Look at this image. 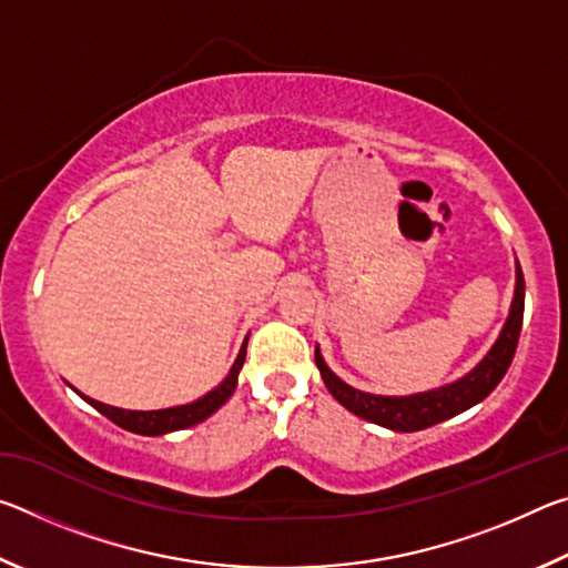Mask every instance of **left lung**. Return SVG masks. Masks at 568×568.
<instances>
[{
  "label": "left lung",
  "mask_w": 568,
  "mask_h": 568,
  "mask_svg": "<svg viewBox=\"0 0 568 568\" xmlns=\"http://www.w3.org/2000/svg\"><path fill=\"white\" fill-rule=\"evenodd\" d=\"M521 323L524 273L521 267H516V295L501 335H498V341L494 343V348L488 351L486 358L456 383H448V386L436 390L413 393V396H373V393L355 390L348 383H343L328 365L323 363L318 351H315V365H318L325 388L333 393V398L338 400L341 406H345L351 413H355V416H361L365 420L378 423V426L410 434V430H423L428 426H436V423L446 418H454L466 408L476 406L478 400H484L488 393L501 383L508 365L514 361L518 335H521Z\"/></svg>",
  "instance_id": "1"
}]
</instances>
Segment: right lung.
<instances>
[{
	"label": "right lung",
	"instance_id": "1",
	"mask_svg": "<svg viewBox=\"0 0 568 568\" xmlns=\"http://www.w3.org/2000/svg\"><path fill=\"white\" fill-rule=\"evenodd\" d=\"M245 345L237 353V361L233 365V371L227 373V378L220 383L217 388H213L207 396L197 398L195 403H187V406H175V408H162V410H124V408H114V406H104L100 400H92L88 396H80L90 403V406L98 408L102 416H108L112 423H118L120 428H128L132 434H142V436H162L170 434V430H180L187 426H195V423L205 420L207 416L223 406V403L233 396V390L237 386V373L245 363Z\"/></svg>",
	"mask_w": 568,
	"mask_h": 568
}]
</instances>
